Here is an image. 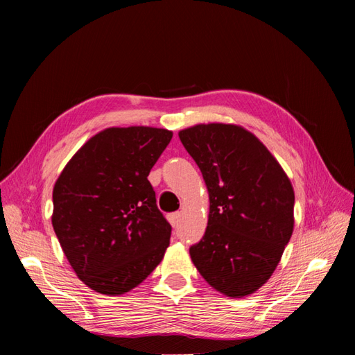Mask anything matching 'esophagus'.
Masks as SVG:
<instances>
[{"mask_svg": "<svg viewBox=\"0 0 355 355\" xmlns=\"http://www.w3.org/2000/svg\"><path fill=\"white\" fill-rule=\"evenodd\" d=\"M180 220V213L176 211V213H171L168 214V222L171 223V227H178V223Z\"/></svg>", "mask_w": 355, "mask_h": 355, "instance_id": "obj_1", "label": "esophagus"}]
</instances>
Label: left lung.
I'll use <instances>...</instances> for the list:
<instances>
[{"instance_id": "obj_1", "label": "left lung", "mask_w": 355, "mask_h": 355, "mask_svg": "<svg viewBox=\"0 0 355 355\" xmlns=\"http://www.w3.org/2000/svg\"><path fill=\"white\" fill-rule=\"evenodd\" d=\"M179 137L200 167L210 200L207 228L191 245V259L218 292L249 296L270 280L292 237V182L241 125L197 124Z\"/></svg>"}]
</instances>
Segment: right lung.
I'll return each mask as SVG.
<instances>
[{
	"label": "right lung",
	"mask_w": 355,
	"mask_h": 355,
	"mask_svg": "<svg viewBox=\"0 0 355 355\" xmlns=\"http://www.w3.org/2000/svg\"><path fill=\"white\" fill-rule=\"evenodd\" d=\"M171 136L146 125L105 128L56 180L53 230L72 270L94 292H130L163 261L171 227L148 175Z\"/></svg>",
	"instance_id": "add662e5"
}]
</instances>
